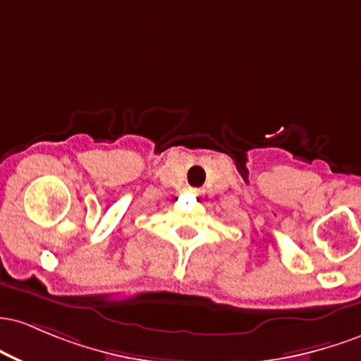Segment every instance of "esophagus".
Listing matches in <instances>:
<instances>
[{"label": "esophagus", "instance_id": "34e87169", "mask_svg": "<svg viewBox=\"0 0 361 361\" xmlns=\"http://www.w3.org/2000/svg\"><path fill=\"white\" fill-rule=\"evenodd\" d=\"M189 192H191L192 196H201V194H202L201 189H196V188H191V189H189Z\"/></svg>", "mask_w": 361, "mask_h": 361}]
</instances>
